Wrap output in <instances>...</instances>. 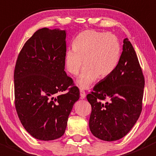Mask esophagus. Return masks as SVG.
I'll list each match as a JSON object with an SVG mask.
<instances>
[{
	"label": "esophagus",
	"mask_w": 156,
	"mask_h": 156,
	"mask_svg": "<svg viewBox=\"0 0 156 156\" xmlns=\"http://www.w3.org/2000/svg\"><path fill=\"white\" fill-rule=\"evenodd\" d=\"M80 96H81V99L85 98V97H86L85 92H84V90H83L82 89L80 90Z\"/></svg>",
	"instance_id": "34e87169"
}]
</instances>
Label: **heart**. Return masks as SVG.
<instances>
[{"label":"heart","instance_id":"heart-1","mask_svg":"<svg viewBox=\"0 0 156 156\" xmlns=\"http://www.w3.org/2000/svg\"><path fill=\"white\" fill-rule=\"evenodd\" d=\"M72 50L66 52L64 62L67 72L75 76L85 66L77 84L87 88L98 78L111 75L117 66L121 48L116 37L110 33L87 30L75 37L72 44Z\"/></svg>","mask_w":156,"mask_h":156}]
</instances>
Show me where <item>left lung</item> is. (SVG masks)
I'll list each match as a JSON object with an SVG mask.
<instances>
[{
    "label": "left lung",
    "instance_id": "1",
    "mask_svg": "<svg viewBox=\"0 0 156 156\" xmlns=\"http://www.w3.org/2000/svg\"><path fill=\"white\" fill-rule=\"evenodd\" d=\"M123 43L115 69L87 95L91 105L90 130L102 140L115 141L124 137L142 111L144 76L131 43L127 38Z\"/></svg>",
    "mask_w": 156,
    "mask_h": 156
}]
</instances>
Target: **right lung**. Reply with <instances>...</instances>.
<instances>
[{"label": "right lung", "mask_w": 156, "mask_h": 156, "mask_svg": "<svg viewBox=\"0 0 156 156\" xmlns=\"http://www.w3.org/2000/svg\"><path fill=\"white\" fill-rule=\"evenodd\" d=\"M66 37L65 30H37L26 42L16 63L17 115L26 131L40 140H53L64 134L80 97L79 89L64 70Z\"/></svg>", "instance_id": "1"}]
</instances>
